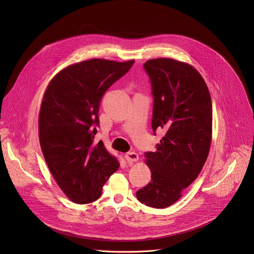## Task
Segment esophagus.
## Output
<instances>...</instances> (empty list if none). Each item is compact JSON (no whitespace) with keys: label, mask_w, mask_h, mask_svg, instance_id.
<instances>
[{"label":"esophagus","mask_w":254,"mask_h":254,"mask_svg":"<svg viewBox=\"0 0 254 254\" xmlns=\"http://www.w3.org/2000/svg\"><path fill=\"white\" fill-rule=\"evenodd\" d=\"M125 158L128 163H132V162H136L138 160V155L134 152H129L125 155Z\"/></svg>","instance_id":"1"}]
</instances>
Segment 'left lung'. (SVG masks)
I'll return each instance as SVG.
<instances>
[{
  "label": "left lung",
  "mask_w": 254,
  "mask_h": 254,
  "mask_svg": "<svg viewBox=\"0 0 254 254\" xmlns=\"http://www.w3.org/2000/svg\"><path fill=\"white\" fill-rule=\"evenodd\" d=\"M149 74L154 108L152 127L165 135L146 164L152 181L136 192L141 203L167 208L177 202L200 174L212 141V102L207 84L192 65L172 58L143 64Z\"/></svg>",
  "instance_id": "obj_1"
}]
</instances>
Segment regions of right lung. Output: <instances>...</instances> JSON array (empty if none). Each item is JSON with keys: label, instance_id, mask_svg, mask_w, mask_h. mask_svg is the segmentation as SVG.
<instances>
[{"label": "right lung", "instance_id": "obj_1", "mask_svg": "<svg viewBox=\"0 0 254 254\" xmlns=\"http://www.w3.org/2000/svg\"><path fill=\"white\" fill-rule=\"evenodd\" d=\"M134 60L89 59L71 64L49 82L41 102V150L59 188L76 204L97 200L120 167L101 140L93 143L104 92L124 76Z\"/></svg>", "mask_w": 254, "mask_h": 254}]
</instances>
